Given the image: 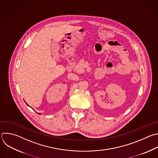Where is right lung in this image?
I'll use <instances>...</instances> for the list:
<instances>
[{
    "mask_svg": "<svg viewBox=\"0 0 158 158\" xmlns=\"http://www.w3.org/2000/svg\"><path fill=\"white\" fill-rule=\"evenodd\" d=\"M27 106H28V105L27 103Z\"/></svg>",
    "mask_w": 158,
    "mask_h": 158,
    "instance_id": "obj_1",
    "label": "right lung"
}]
</instances>
